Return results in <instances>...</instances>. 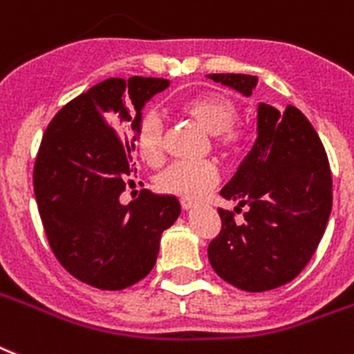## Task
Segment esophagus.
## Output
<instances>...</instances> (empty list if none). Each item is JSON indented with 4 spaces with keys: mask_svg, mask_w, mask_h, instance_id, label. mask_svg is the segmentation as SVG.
I'll use <instances>...</instances> for the list:
<instances>
[{
    "mask_svg": "<svg viewBox=\"0 0 354 354\" xmlns=\"http://www.w3.org/2000/svg\"><path fill=\"white\" fill-rule=\"evenodd\" d=\"M180 206H183L185 210H190L192 206H195V201L188 199V197H180Z\"/></svg>",
    "mask_w": 354,
    "mask_h": 354,
    "instance_id": "34e87169",
    "label": "esophagus"
}]
</instances>
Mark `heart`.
<instances>
[{
  "mask_svg": "<svg viewBox=\"0 0 354 354\" xmlns=\"http://www.w3.org/2000/svg\"><path fill=\"white\" fill-rule=\"evenodd\" d=\"M180 111L199 124L214 137V142L226 153H237L247 142V135L236 126L239 107L230 97L216 91H205L186 98ZM138 155L149 166L160 164L164 157V122L159 113L146 111L138 118L135 133ZM219 180L216 164L206 160H179L169 164L155 179L160 192L195 199L212 190Z\"/></svg>",
  "mask_w": 354,
  "mask_h": 354,
  "instance_id": "heart-1",
  "label": "heart"
}]
</instances>
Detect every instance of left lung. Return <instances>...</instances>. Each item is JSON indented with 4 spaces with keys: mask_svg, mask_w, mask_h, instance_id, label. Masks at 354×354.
I'll use <instances>...</instances> for the list:
<instances>
[{
    "mask_svg": "<svg viewBox=\"0 0 354 354\" xmlns=\"http://www.w3.org/2000/svg\"><path fill=\"white\" fill-rule=\"evenodd\" d=\"M245 97L257 78L208 75ZM225 199L247 205L239 225L234 212L219 208L221 230L208 245L217 276L248 292L292 281L320 245L333 208V179L324 144L313 124L294 106L283 113L257 107V138L236 175L221 190Z\"/></svg>",
    "mask_w": 354,
    "mask_h": 354,
    "instance_id": "obj_1",
    "label": "left lung"
}]
</instances>
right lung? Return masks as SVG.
I'll use <instances>...</instances> for the list:
<instances>
[{"label":"right lung","instance_id":"right-lung-1","mask_svg":"<svg viewBox=\"0 0 354 354\" xmlns=\"http://www.w3.org/2000/svg\"><path fill=\"white\" fill-rule=\"evenodd\" d=\"M168 86L164 78H107L62 107L39 144L34 195L50 250L71 276L97 289L122 290L146 278L162 232L180 214L174 195L148 190L120 203L135 186L140 111Z\"/></svg>","mask_w":354,"mask_h":354}]
</instances>
